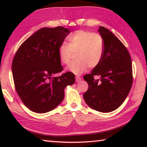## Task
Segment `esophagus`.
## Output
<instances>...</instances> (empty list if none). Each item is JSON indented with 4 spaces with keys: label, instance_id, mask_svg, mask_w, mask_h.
Masks as SVG:
<instances>
[{
    "label": "esophagus",
    "instance_id": "esophagus-1",
    "mask_svg": "<svg viewBox=\"0 0 147 147\" xmlns=\"http://www.w3.org/2000/svg\"><path fill=\"white\" fill-rule=\"evenodd\" d=\"M75 80H76V82H80L81 80H82V78L80 76H76L75 78Z\"/></svg>",
    "mask_w": 147,
    "mask_h": 147
}]
</instances>
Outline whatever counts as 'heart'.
I'll use <instances>...</instances> for the list:
<instances>
[{"label":"heart","mask_w":147,"mask_h":147,"mask_svg":"<svg viewBox=\"0 0 147 147\" xmlns=\"http://www.w3.org/2000/svg\"><path fill=\"white\" fill-rule=\"evenodd\" d=\"M69 45L65 43L59 48V56L62 64H68L76 53V61L72 62L66 70L80 74L89 67L94 68L100 62L104 51V42L97 33L79 30L69 36Z\"/></svg>","instance_id":"heart-1"}]
</instances>
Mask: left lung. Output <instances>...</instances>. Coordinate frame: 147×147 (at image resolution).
Listing matches in <instances>:
<instances>
[{
    "label": "left lung",
    "instance_id": "left-lung-1",
    "mask_svg": "<svg viewBox=\"0 0 147 147\" xmlns=\"http://www.w3.org/2000/svg\"><path fill=\"white\" fill-rule=\"evenodd\" d=\"M98 32L104 39V54L92 73L83 76L88 85L83 98L94 110L109 112L121 105L131 88L132 63L128 51L113 33L103 26ZM95 76L101 80H95Z\"/></svg>",
    "mask_w": 147,
    "mask_h": 147
}]
</instances>
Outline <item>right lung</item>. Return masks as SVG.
Returning <instances> with one entry per match:
<instances>
[{
	"label": "right lung",
	"mask_w": 147,
	"mask_h": 147,
	"mask_svg": "<svg viewBox=\"0 0 147 147\" xmlns=\"http://www.w3.org/2000/svg\"><path fill=\"white\" fill-rule=\"evenodd\" d=\"M70 31L64 27L43 28L26 39L12 62L15 89L30 110L45 113L60 104L64 88L75 82L73 73L63 70L59 48Z\"/></svg>",
	"instance_id": "1"
}]
</instances>
